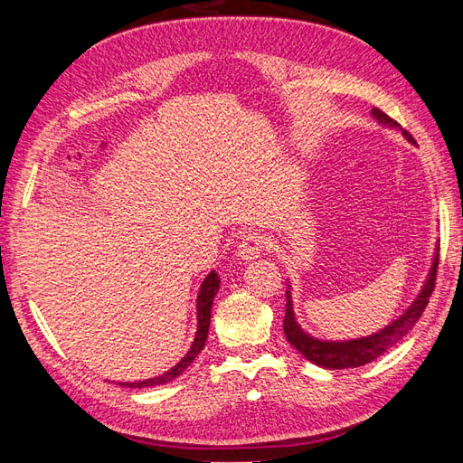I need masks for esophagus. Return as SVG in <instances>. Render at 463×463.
Masks as SVG:
<instances>
[{
    "label": "esophagus",
    "mask_w": 463,
    "mask_h": 463,
    "mask_svg": "<svg viewBox=\"0 0 463 463\" xmlns=\"http://www.w3.org/2000/svg\"><path fill=\"white\" fill-rule=\"evenodd\" d=\"M269 247V237L260 232H249L241 237L240 243V255L245 260H253L262 255V250Z\"/></svg>",
    "instance_id": "esophagus-1"
}]
</instances>
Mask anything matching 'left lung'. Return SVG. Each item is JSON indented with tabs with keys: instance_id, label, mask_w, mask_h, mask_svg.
<instances>
[{
	"instance_id": "1",
	"label": "left lung",
	"mask_w": 463,
	"mask_h": 463,
	"mask_svg": "<svg viewBox=\"0 0 463 463\" xmlns=\"http://www.w3.org/2000/svg\"><path fill=\"white\" fill-rule=\"evenodd\" d=\"M373 116L388 125H396L394 119H390L384 111L381 109H373ZM403 135L411 141V135L408 131H403ZM437 270H439V255L434 257L432 269L429 274V279L423 286V291L419 293V298L411 303V307L405 311L398 320L392 322L384 330L378 334L367 335V338H359V340H349V342H320L311 338L309 334H305L299 325L296 322V317H293V307H291V296L289 291H286V317H284V334L288 342L298 349V352L307 357L309 361L317 363L320 367L326 369H352V367H361L365 363L374 361L376 357L384 355L390 347H394L405 334H408L419 317L423 315L425 307L429 305V298L434 291V284H437Z\"/></svg>"
}]
</instances>
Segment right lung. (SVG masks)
<instances>
[{
    "label": "right lung",
    "mask_w": 463,
    "mask_h": 463,
    "mask_svg": "<svg viewBox=\"0 0 463 463\" xmlns=\"http://www.w3.org/2000/svg\"><path fill=\"white\" fill-rule=\"evenodd\" d=\"M218 288H220V279H218V274L216 272H210L206 276V279L203 282L201 289H199V299H197V317H199V328H197V335H194V342L189 349V354L181 359L177 365L174 369H170L167 373L160 374L158 378H150V381H143V383H119V386H128V388H145V386H156V384H165L174 381V378H177L181 373H184L191 363L194 361V357H197L203 347H204V342L208 338V326H210V309H213V301L216 298L218 293Z\"/></svg>",
    "instance_id": "right-lung-1"
}]
</instances>
